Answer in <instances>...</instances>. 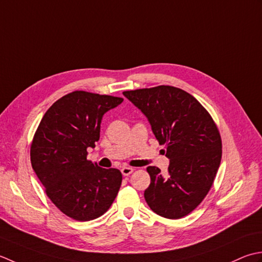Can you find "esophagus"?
Listing matches in <instances>:
<instances>
[{
	"label": "esophagus",
	"mask_w": 262,
	"mask_h": 262,
	"mask_svg": "<svg viewBox=\"0 0 262 262\" xmlns=\"http://www.w3.org/2000/svg\"><path fill=\"white\" fill-rule=\"evenodd\" d=\"M133 170H135V168H132L130 166H124V167H122L121 172H122V174H123L124 176H129L130 174L133 173Z\"/></svg>",
	"instance_id": "esophagus-1"
}]
</instances>
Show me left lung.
Segmentation results:
<instances>
[{
  "instance_id": "1",
  "label": "left lung",
  "mask_w": 262,
  "mask_h": 262,
  "mask_svg": "<svg viewBox=\"0 0 262 262\" xmlns=\"http://www.w3.org/2000/svg\"><path fill=\"white\" fill-rule=\"evenodd\" d=\"M123 95L146 115L169 159L167 178L158 167H147L148 206L168 220L189 215L209 192L221 165L222 139L216 123L193 96L180 88L157 86Z\"/></svg>"
}]
</instances>
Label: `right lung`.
<instances>
[{
    "mask_svg": "<svg viewBox=\"0 0 262 262\" xmlns=\"http://www.w3.org/2000/svg\"><path fill=\"white\" fill-rule=\"evenodd\" d=\"M122 101L114 96L72 92L47 110L35 132L31 166L53 204L76 221L104 215L120 190V170L88 161L87 149L99 140L103 115Z\"/></svg>",
    "mask_w": 262,
    "mask_h": 262,
    "instance_id": "add662e5",
    "label": "right lung"
}]
</instances>
